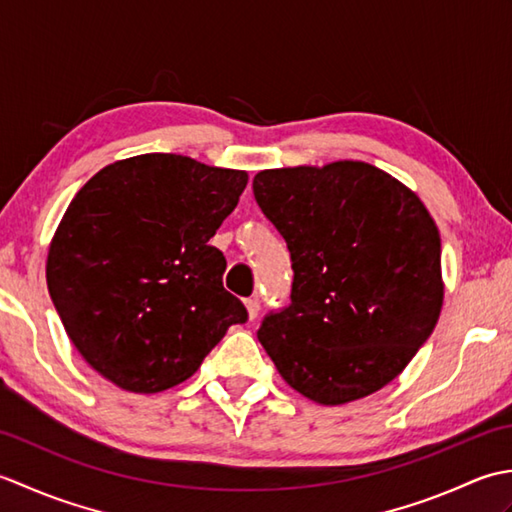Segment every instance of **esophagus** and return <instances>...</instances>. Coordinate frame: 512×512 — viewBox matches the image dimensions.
Instances as JSON below:
<instances>
[{
    "instance_id": "esophagus-1",
    "label": "esophagus",
    "mask_w": 512,
    "mask_h": 512,
    "mask_svg": "<svg viewBox=\"0 0 512 512\" xmlns=\"http://www.w3.org/2000/svg\"><path fill=\"white\" fill-rule=\"evenodd\" d=\"M244 303H246V310H248V319H255L257 314H259V299L250 297V299H246Z\"/></svg>"
}]
</instances>
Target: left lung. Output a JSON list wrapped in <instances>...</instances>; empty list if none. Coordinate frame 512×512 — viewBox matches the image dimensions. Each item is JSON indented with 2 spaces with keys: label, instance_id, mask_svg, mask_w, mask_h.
Listing matches in <instances>:
<instances>
[{
  "label": "left lung",
  "instance_id": "left-lung-1",
  "mask_svg": "<svg viewBox=\"0 0 512 512\" xmlns=\"http://www.w3.org/2000/svg\"><path fill=\"white\" fill-rule=\"evenodd\" d=\"M259 209L290 250V306L257 339L286 383L321 405L374 394L436 328L440 233L405 184L367 162L259 171Z\"/></svg>",
  "mask_w": 512,
  "mask_h": 512
}]
</instances>
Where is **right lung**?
<instances>
[{"mask_svg":"<svg viewBox=\"0 0 512 512\" xmlns=\"http://www.w3.org/2000/svg\"><path fill=\"white\" fill-rule=\"evenodd\" d=\"M246 171L143 154L96 173L52 237L48 290L65 332L103 378L156 394L198 372L244 303L224 290L209 244Z\"/></svg>","mask_w":512,"mask_h":512,"instance_id":"obj_1","label":"right lung"}]
</instances>
